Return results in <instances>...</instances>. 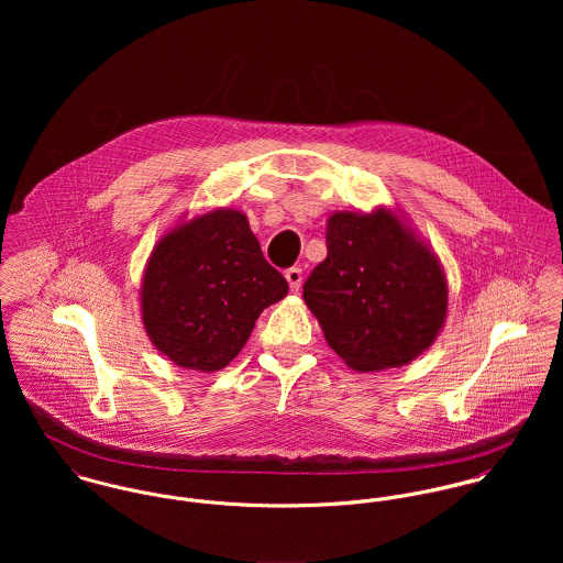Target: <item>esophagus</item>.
I'll list each match as a JSON object with an SVG mask.
<instances>
[{
    "label": "esophagus",
    "instance_id": "1",
    "mask_svg": "<svg viewBox=\"0 0 563 563\" xmlns=\"http://www.w3.org/2000/svg\"><path fill=\"white\" fill-rule=\"evenodd\" d=\"M286 282H288V286H290V290H292V292H299L301 282H303V271H301L299 266L288 268V271H286Z\"/></svg>",
    "mask_w": 563,
    "mask_h": 563
}]
</instances>
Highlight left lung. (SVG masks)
<instances>
[{
	"label": "left lung",
	"instance_id": "8db88e82",
	"mask_svg": "<svg viewBox=\"0 0 563 563\" xmlns=\"http://www.w3.org/2000/svg\"><path fill=\"white\" fill-rule=\"evenodd\" d=\"M324 239L327 257L303 299L344 364L373 373L427 351L446 321L449 286L438 255L401 212H333Z\"/></svg>",
	"mask_w": 563,
	"mask_h": 563
}]
</instances>
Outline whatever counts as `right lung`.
I'll use <instances>...</instances> for the list:
<instances>
[{
  "label": "right lung",
  "mask_w": 563,
  "mask_h": 563,
  "mask_svg": "<svg viewBox=\"0 0 563 563\" xmlns=\"http://www.w3.org/2000/svg\"><path fill=\"white\" fill-rule=\"evenodd\" d=\"M286 295L288 282L264 260L246 214L217 208L156 242L141 314L152 344L173 364L214 373L241 353L262 310Z\"/></svg>",
  "instance_id": "right-lung-1"
}]
</instances>
